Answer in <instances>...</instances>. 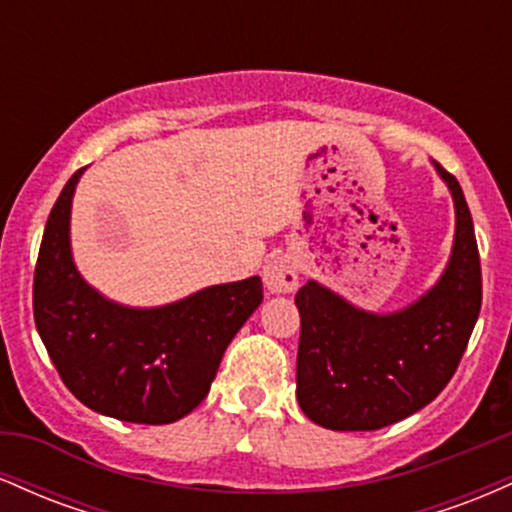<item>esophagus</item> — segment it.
I'll use <instances>...</instances> for the list:
<instances>
[{
  "instance_id": "obj_1",
  "label": "esophagus",
  "mask_w": 512,
  "mask_h": 512,
  "mask_svg": "<svg viewBox=\"0 0 512 512\" xmlns=\"http://www.w3.org/2000/svg\"><path fill=\"white\" fill-rule=\"evenodd\" d=\"M269 293H293L298 289V264L289 255H276L262 272Z\"/></svg>"
}]
</instances>
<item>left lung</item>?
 <instances>
[{"instance_id": "8db88e82", "label": "left lung", "mask_w": 512, "mask_h": 512, "mask_svg": "<svg viewBox=\"0 0 512 512\" xmlns=\"http://www.w3.org/2000/svg\"><path fill=\"white\" fill-rule=\"evenodd\" d=\"M455 202L445 272L419 301L375 315L308 281L296 293L301 342L296 397L332 431H378L431 404L455 375L481 310V262L460 182L440 163Z\"/></svg>"}]
</instances>
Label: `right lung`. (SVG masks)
Wrapping results in <instances>:
<instances>
[{
    "mask_svg": "<svg viewBox=\"0 0 512 512\" xmlns=\"http://www.w3.org/2000/svg\"><path fill=\"white\" fill-rule=\"evenodd\" d=\"M76 170L52 207L33 276L40 339L69 392L129 424H173L209 395L223 351L262 303L260 276L161 308H129L76 272L69 245Z\"/></svg>",
    "mask_w": 512,
    "mask_h": 512,
    "instance_id": "add662e5",
    "label": "right lung"
}]
</instances>
